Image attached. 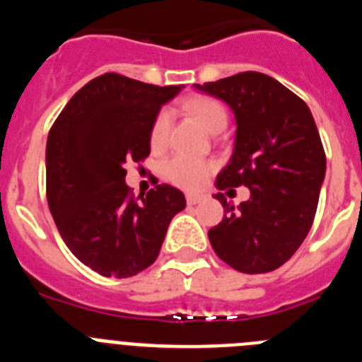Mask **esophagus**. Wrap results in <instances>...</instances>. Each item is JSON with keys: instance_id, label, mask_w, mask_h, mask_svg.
I'll return each instance as SVG.
<instances>
[{"instance_id": "34e87169", "label": "esophagus", "mask_w": 362, "mask_h": 362, "mask_svg": "<svg viewBox=\"0 0 362 362\" xmlns=\"http://www.w3.org/2000/svg\"><path fill=\"white\" fill-rule=\"evenodd\" d=\"M203 201V196L201 194H187V203L188 204H197Z\"/></svg>"}]
</instances>
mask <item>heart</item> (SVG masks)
<instances>
[{
	"instance_id": "b5f03b06",
	"label": "heart",
	"mask_w": 362,
	"mask_h": 362,
	"mask_svg": "<svg viewBox=\"0 0 362 362\" xmlns=\"http://www.w3.org/2000/svg\"><path fill=\"white\" fill-rule=\"evenodd\" d=\"M183 108L196 117L204 129L209 132H216L219 129H225L228 123V114L226 108L223 107L221 101L210 95H196V98L187 99L183 103ZM168 130H170V116L168 112H159L156 119L152 123V130H150V145L153 148H161L165 146L166 137H168ZM216 165L206 159H197L192 156H185V153H177L174 158L163 165V174L170 183L177 185L181 188H199L204 185V181L210 177Z\"/></svg>"
}]
</instances>
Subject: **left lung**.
I'll return each mask as SVG.
<instances>
[{
	"label": "left lung",
	"instance_id": "left-lung-1",
	"mask_svg": "<svg viewBox=\"0 0 362 362\" xmlns=\"http://www.w3.org/2000/svg\"><path fill=\"white\" fill-rule=\"evenodd\" d=\"M232 108L238 130L228 165L216 187L250 188L238 209L217 192L225 209L209 230L217 257L243 274H267L296 254L312 228L326 156L308 105L261 72H241L196 85Z\"/></svg>",
	"mask_w": 362,
	"mask_h": 362
}]
</instances>
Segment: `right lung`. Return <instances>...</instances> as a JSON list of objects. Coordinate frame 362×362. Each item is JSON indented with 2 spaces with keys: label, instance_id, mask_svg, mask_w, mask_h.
Listing matches in <instances>:
<instances>
[{
  "label": "right lung",
  "instance_id": "1",
  "mask_svg": "<svg viewBox=\"0 0 362 362\" xmlns=\"http://www.w3.org/2000/svg\"><path fill=\"white\" fill-rule=\"evenodd\" d=\"M183 86L108 72L72 95L47 139V201L63 241L105 277H132L158 259L183 192L158 185L134 196L124 165L150 153L159 108Z\"/></svg>",
  "mask_w": 362,
  "mask_h": 362
}]
</instances>
